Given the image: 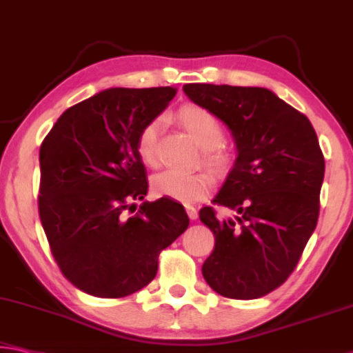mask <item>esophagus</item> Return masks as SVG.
I'll use <instances>...</instances> for the list:
<instances>
[{
  "mask_svg": "<svg viewBox=\"0 0 353 353\" xmlns=\"http://www.w3.org/2000/svg\"><path fill=\"white\" fill-rule=\"evenodd\" d=\"M185 210H187V214L190 216V220H196V218H198V210L194 209L193 205H185Z\"/></svg>",
  "mask_w": 353,
  "mask_h": 353,
  "instance_id": "34e87169",
  "label": "esophagus"
}]
</instances>
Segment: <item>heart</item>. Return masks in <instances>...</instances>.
Segmentation results:
<instances>
[{"mask_svg":"<svg viewBox=\"0 0 353 353\" xmlns=\"http://www.w3.org/2000/svg\"><path fill=\"white\" fill-rule=\"evenodd\" d=\"M176 121L201 146V159L215 171H225L232 163V150L223 144L225 130L218 117L204 106L183 105L176 111ZM157 135L159 121L141 128L137 138V152L144 165H157ZM214 176L207 171L182 172L168 170L157 174L152 181L154 192L160 196L192 204L204 199L214 188Z\"/></svg>","mask_w":353,"mask_h":353,"instance_id":"b5f03b06","label":"heart"}]
</instances>
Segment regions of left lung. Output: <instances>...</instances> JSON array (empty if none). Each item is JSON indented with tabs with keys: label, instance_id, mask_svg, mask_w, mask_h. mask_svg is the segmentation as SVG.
I'll list each match as a JSON object with an SVG mask.
<instances>
[{
	"label": "left lung",
	"instance_id": "obj_1",
	"mask_svg": "<svg viewBox=\"0 0 353 353\" xmlns=\"http://www.w3.org/2000/svg\"><path fill=\"white\" fill-rule=\"evenodd\" d=\"M183 92L232 132L237 159L214 205L199 210L215 248L203 276L216 294L251 300L281 286L319 218L325 160L307 117L264 88L188 83Z\"/></svg>",
	"mask_w": 353,
	"mask_h": 353
}]
</instances>
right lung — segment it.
Returning a JSON list of instances; mask_svg holds the SVG:
<instances>
[{"label": "right lung", "mask_w": 353, "mask_h": 353, "mask_svg": "<svg viewBox=\"0 0 353 353\" xmlns=\"http://www.w3.org/2000/svg\"><path fill=\"white\" fill-rule=\"evenodd\" d=\"M177 88H111L65 110L42 141L39 216L63 275L83 292L127 297L152 281L161 251L188 228L183 205L148 193L141 128ZM133 213V216L130 214Z\"/></svg>", "instance_id": "1"}]
</instances>
